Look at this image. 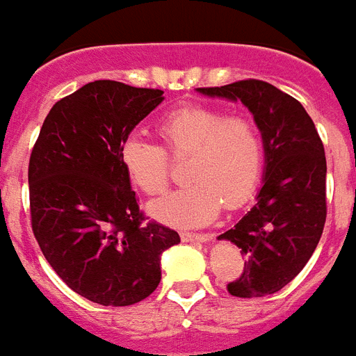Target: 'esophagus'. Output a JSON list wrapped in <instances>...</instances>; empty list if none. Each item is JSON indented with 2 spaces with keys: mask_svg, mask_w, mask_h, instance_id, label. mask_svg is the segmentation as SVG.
Wrapping results in <instances>:
<instances>
[{
  "mask_svg": "<svg viewBox=\"0 0 356 356\" xmlns=\"http://www.w3.org/2000/svg\"><path fill=\"white\" fill-rule=\"evenodd\" d=\"M181 240L186 243H206V242H209V234L181 233Z\"/></svg>",
  "mask_w": 356,
  "mask_h": 356,
  "instance_id": "obj_1",
  "label": "esophagus"
}]
</instances>
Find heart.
Wrapping results in <instances>:
<instances>
[{"instance_id": "1", "label": "heart", "mask_w": 356, "mask_h": 356, "mask_svg": "<svg viewBox=\"0 0 356 356\" xmlns=\"http://www.w3.org/2000/svg\"><path fill=\"white\" fill-rule=\"evenodd\" d=\"M157 132L174 157H186V186L154 200L148 213L174 227H200L225 208H236L258 184L264 166V141L254 120L206 105H186L161 120ZM165 148L129 136L120 148V159L134 186L147 195L168 186Z\"/></svg>"}]
</instances>
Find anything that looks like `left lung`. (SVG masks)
Returning a JSON list of instances; mask_svg holds the SVG:
<instances>
[{"label": "left lung", "mask_w": 356, "mask_h": 356, "mask_svg": "<svg viewBox=\"0 0 356 356\" xmlns=\"http://www.w3.org/2000/svg\"><path fill=\"white\" fill-rule=\"evenodd\" d=\"M204 97L242 102L264 141L265 166L256 202L216 236L242 249L245 270L227 285L236 298H264L289 285L319 243L326 222V156L301 104L261 80L199 88Z\"/></svg>", "instance_id": "1"}]
</instances>
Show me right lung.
I'll return each instance as SVG.
<instances>
[{"label":"right lung","instance_id":"obj_1","mask_svg":"<svg viewBox=\"0 0 356 356\" xmlns=\"http://www.w3.org/2000/svg\"><path fill=\"white\" fill-rule=\"evenodd\" d=\"M165 100L161 89L95 80L58 100L30 156L32 229L58 277L104 307L143 301L175 231L143 222L120 148Z\"/></svg>","mask_w":356,"mask_h":356}]
</instances>
